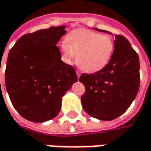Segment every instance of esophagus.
Masks as SVG:
<instances>
[{"instance_id":"1","label":"esophagus","mask_w":151,"mask_h":151,"mask_svg":"<svg viewBox=\"0 0 151 151\" xmlns=\"http://www.w3.org/2000/svg\"><path fill=\"white\" fill-rule=\"evenodd\" d=\"M76 76H77L78 78L81 76V71L80 70H76Z\"/></svg>"}]
</instances>
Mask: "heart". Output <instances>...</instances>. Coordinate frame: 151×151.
Masks as SVG:
<instances>
[{"instance_id": "b5f03b06", "label": "heart", "mask_w": 151, "mask_h": 151, "mask_svg": "<svg viewBox=\"0 0 151 151\" xmlns=\"http://www.w3.org/2000/svg\"><path fill=\"white\" fill-rule=\"evenodd\" d=\"M65 60L71 63L76 55L78 66L86 72H96L106 66L115 48V40L110 35L80 29L70 32L61 46Z\"/></svg>"}]
</instances>
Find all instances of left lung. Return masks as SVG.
Segmentation results:
<instances>
[{"mask_svg": "<svg viewBox=\"0 0 151 151\" xmlns=\"http://www.w3.org/2000/svg\"><path fill=\"white\" fill-rule=\"evenodd\" d=\"M139 79L138 54L125 37L116 35L115 48L108 64L96 73H83L79 79L86 87L81 96L84 111L101 120L119 117L136 96Z\"/></svg>", "mask_w": 151, "mask_h": 151, "instance_id": "obj_1", "label": "left lung"}]
</instances>
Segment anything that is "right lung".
I'll return each mask as SVG.
<instances>
[{"mask_svg":"<svg viewBox=\"0 0 151 151\" xmlns=\"http://www.w3.org/2000/svg\"><path fill=\"white\" fill-rule=\"evenodd\" d=\"M65 28L22 35L9 51L6 86L13 106L26 120L38 123L55 118L62 96L78 81L75 68L60 60L56 45Z\"/></svg>","mask_w":151,"mask_h":151,"instance_id":"obj_1","label":"right lung"}]
</instances>
